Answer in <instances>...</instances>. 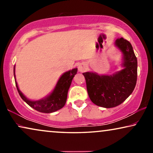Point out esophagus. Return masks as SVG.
I'll use <instances>...</instances> for the list:
<instances>
[{
    "label": "esophagus",
    "mask_w": 153,
    "mask_h": 153,
    "mask_svg": "<svg viewBox=\"0 0 153 153\" xmlns=\"http://www.w3.org/2000/svg\"><path fill=\"white\" fill-rule=\"evenodd\" d=\"M87 68V66L85 65L84 63H81L79 65L78 67V69H79V71H80L81 72H84V71L86 70Z\"/></svg>",
    "instance_id": "34e87169"
}]
</instances>
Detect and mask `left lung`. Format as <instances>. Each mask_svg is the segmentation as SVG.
Instances as JSON below:
<instances>
[{
  "instance_id": "left-lung-1",
  "label": "left lung",
  "mask_w": 153,
  "mask_h": 153,
  "mask_svg": "<svg viewBox=\"0 0 153 153\" xmlns=\"http://www.w3.org/2000/svg\"><path fill=\"white\" fill-rule=\"evenodd\" d=\"M115 44L124 55L123 70L112 76L83 73L90 99L96 105L104 108L122 104L133 92L137 80V59L131 43L120 37Z\"/></svg>"
}]
</instances>
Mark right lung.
<instances>
[{
    "label": "right lung",
    "mask_w": 153,
    "mask_h": 153,
    "mask_svg": "<svg viewBox=\"0 0 153 153\" xmlns=\"http://www.w3.org/2000/svg\"><path fill=\"white\" fill-rule=\"evenodd\" d=\"M76 72L77 68H74L64 73L58 80L53 91L48 97L45 99L38 100V101H31V100L27 99L19 91L17 83L15 81L16 86L21 97L29 106L37 111L49 114V113L56 111L65 106L66 103L69 88L72 83L73 77L76 74Z\"/></svg>",
    "instance_id": "1"
}]
</instances>
